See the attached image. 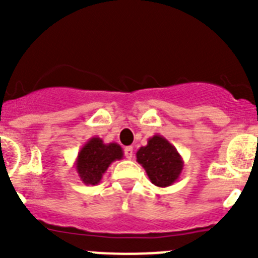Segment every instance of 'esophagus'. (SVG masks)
I'll return each instance as SVG.
<instances>
[{
    "label": "esophagus",
    "mask_w": 258,
    "mask_h": 258,
    "mask_svg": "<svg viewBox=\"0 0 258 258\" xmlns=\"http://www.w3.org/2000/svg\"><path fill=\"white\" fill-rule=\"evenodd\" d=\"M124 154H125V157H126V159H132V157H133V147H132V146H127V147H125Z\"/></svg>",
    "instance_id": "esophagus-1"
}]
</instances>
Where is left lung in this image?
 <instances>
[{
	"mask_svg": "<svg viewBox=\"0 0 258 258\" xmlns=\"http://www.w3.org/2000/svg\"><path fill=\"white\" fill-rule=\"evenodd\" d=\"M136 156L150 181L157 187H168L178 181L183 169V159L179 152L160 134L149 138L147 145L141 147Z\"/></svg>",
	"mask_w": 258,
	"mask_h": 258,
	"instance_id": "left-lung-1",
	"label": "left lung"
}]
</instances>
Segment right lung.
I'll list each match as a JSON object with an SVG mask.
<instances>
[{
  "label": "right lung",
  "instance_id": "add662e5",
  "mask_svg": "<svg viewBox=\"0 0 258 258\" xmlns=\"http://www.w3.org/2000/svg\"><path fill=\"white\" fill-rule=\"evenodd\" d=\"M124 156L121 146L115 142L104 143L99 137H93L81 147L75 168L85 184H98L108 166Z\"/></svg>",
  "mask_w": 258,
  "mask_h": 258
}]
</instances>
